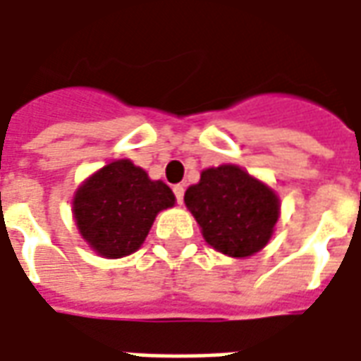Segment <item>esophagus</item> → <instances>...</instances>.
Here are the masks:
<instances>
[{"label":"esophagus","instance_id":"obj_1","mask_svg":"<svg viewBox=\"0 0 361 361\" xmlns=\"http://www.w3.org/2000/svg\"><path fill=\"white\" fill-rule=\"evenodd\" d=\"M183 185H173V195H176V199H178V203H181L183 201Z\"/></svg>","mask_w":361,"mask_h":361}]
</instances>
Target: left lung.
<instances>
[{
  "mask_svg": "<svg viewBox=\"0 0 361 361\" xmlns=\"http://www.w3.org/2000/svg\"><path fill=\"white\" fill-rule=\"evenodd\" d=\"M183 201L207 244L233 258L262 250L279 219V197L274 189L234 164L203 170Z\"/></svg>",
  "mask_w": 361,
  "mask_h": 361,
  "instance_id": "1",
  "label": "left lung"
}]
</instances>
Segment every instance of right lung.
Here are the masks:
<instances>
[{"mask_svg": "<svg viewBox=\"0 0 361 361\" xmlns=\"http://www.w3.org/2000/svg\"><path fill=\"white\" fill-rule=\"evenodd\" d=\"M173 203L164 181L150 180L130 160H115L78 188L72 209L93 250L103 258H123L142 246L156 215Z\"/></svg>", "mask_w": 361, "mask_h": 361, "instance_id": "add662e5", "label": "right lung"}]
</instances>
